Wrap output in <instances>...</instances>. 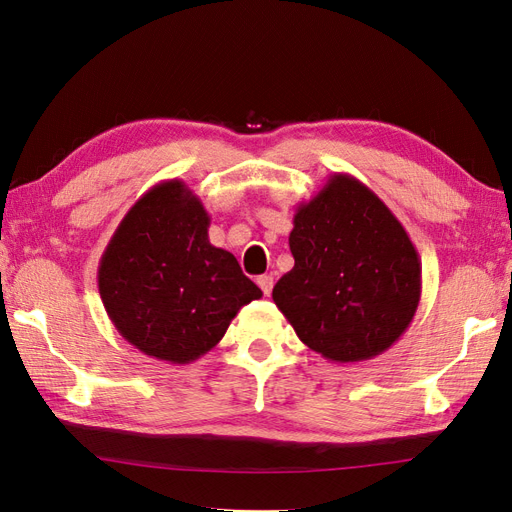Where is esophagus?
I'll return each instance as SVG.
<instances>
[{"label":"esophagus","mask_w":512,"mask_h":512,"mask_svg":"<svg viewBox=\"0 0 512 512\" xmlns=\"http://www.w3.org/2000/svg\"><path fill=\"white\" fill-rule=\"evenodd\" d=\"M256 284L260 286L262 292H265V297H269L271 290H273V277L271 275H260L258 280H256Z\"/></svg>","instance_id":"obj_1"}]
</instances>
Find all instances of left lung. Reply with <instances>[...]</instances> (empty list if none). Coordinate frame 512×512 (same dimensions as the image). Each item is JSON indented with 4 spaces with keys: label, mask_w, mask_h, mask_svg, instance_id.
Here are the masks:
<instances>
[{
    "label": "left lung",
    "mask_w": 512,
    "mask_h": 512,
    "mask_svg": "<svg viewBox=\"0 0 512 512\" xmlns=\"http://www.w3.org/2000/svg\"><path fill=\"white\" fill-rule=\"evenodd\" d=\"M294 267L273 301L301 342L335 363H359L406 333L421 301V258L406 228L365 183L333 173L299 203Z\"/></svg>",
    "instance_id": "left-lung-1"
}]
</instances>
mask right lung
Instances as JSON below:
<instances>
[{"label": "right lung", "instance_id": "right-lung-1", "mask_svg": "<svg viewBox=\"0 0 512 512\" xmlns=\"http://www.w3.org/2000/svg\"><path fill=\"white\" fill-rule=\"evenodd\" d=\"M211 218L181 179L153 185L123 215L98 267L108 318L134 348L173 365L218 346L262 297L237 258L209 241Z\"/></svg>", "mask_w": 512, "mask_h": 512}]
</instances>
